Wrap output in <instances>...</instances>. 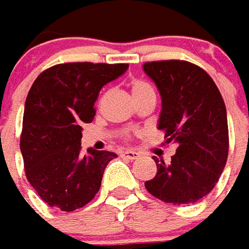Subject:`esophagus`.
<instances>
[{
  "label": "esophagus",
  "instance_id": "1",
  "mask_svg": "<svg viewBox=\"0 0 249 249\" xmlns=\"http://www.w3.org/2000/svg\"><path fill=\"white\" fill-rule=\"evenodd\" d=\"M122 156H123V158H126V159L136 160V159H138L141 155H140V153H137L136 151H126L122 153Z\"/></svg>",
  "mask_w": 249,
  "mask_h": 249
}]
</instances>
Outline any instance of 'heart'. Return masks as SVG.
Listing matches in <instances>:
<instances>
[{"instance_id": "obj_1", "label": "heart", "mask_w": 249, "mask_h": 249, "mask_svg": "<svg viewBox=\"0 0 249 249\" xmlns=\"http://www.w3.org/2000/svg\"><path fill=\"white\" fill-rule=\"evenodd\" d=\"M130 88H131V94H133L134 100H138V98L144 97L146 94L155 93L151 83H148L144 79H133L130 83Z\"/></svg>"}]
</instances>
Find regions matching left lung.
I'll return each mask as SVG.
<instances>
[{"mask_svg": "<svg viewBox=\"0 0 249 249\" xmlns=\"http://www.w3.org/2000/svg\"><path fill=\"white\" fill-rule=\"evenodd\" d=\"M144 71L161 96L159 128L177 145L170 163L153 156L158 173L146 191L164 203L191 204L214 189L229 153L226 107L213 78L185 60L148 61Z\"/></svg>", "mask_w": 249, "mask_h": 249, "instance_id": "obj_1", "label": "left lung"}]
</instances>
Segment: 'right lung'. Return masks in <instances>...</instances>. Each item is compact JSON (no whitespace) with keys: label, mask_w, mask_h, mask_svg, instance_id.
I'll use <instances>...</instances> for the list:
<instances>
[{"label":"right lung","mask_w":249,"mask_h":249,"mask_svg":"<svg viewBox=\"0 0 249 249\" xmlns=\"http://www.w3.org/2000/svg\"><path fill=\"white\" fill-rule=\"evenodd\" d=\"M128 64L63 63L38 75L23 113L20 151L28 182L46 204L61 211L86 206L100 191L108 151L82 153V124L93 122L101 88Z\"/></svg>","instance_id":"add662e5"}]
</instances>
